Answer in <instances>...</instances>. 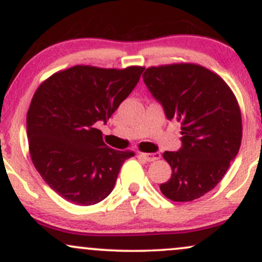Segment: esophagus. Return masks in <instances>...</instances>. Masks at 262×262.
<instances>
[{
  "instance_id": "34e87169",
  "label": "esophagus",
  "mask_w": 262,
  "mask_h": 262,
  "mask_svg": "<svg viewBox=\"0 0 262 262\" xmlns=\"http://www.w3.org/2000/svg\"><path fill=\"white\" fill-rule=\"evenodd\" d=\"M140 156L143 159H145L146 161L151 162V161H155L158 160V159H160V152H140Z\"/></svg>"
}]
</instances>
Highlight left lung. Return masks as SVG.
<instances>
[{"label": "left lung", "mask_w": 262, "mask_h": 262, "mask_svg": "<svg viewBox=\"0 0 262 262\" xmlns=\"http://www.w3.org/2000/svg\"><path fill=\"white\" fill-rule=\"evenodd\" d=\"M167 119L181 123L182 148L165 151L172 175L160 191L173 202H191L221 182L243 137L235 95L219 75L204 66L180 62L151 66L143 75Z\"/></svg>", "instance_id": "obj_1"}]
</instances>
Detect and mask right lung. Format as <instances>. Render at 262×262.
Here are the masks:
<instances>
[{
	"mask_svg": "<svg viewBox=\"0 0 262 262\" xmlns=\"http://www.w3.org/2000/svg\"><path fill=\"white\" fill-rule=\"evenodd\" d=\"M143 66L76 65L40 83L27 113L29 152L50 188L79 206L112 192L123 162L134 151L108 148L97 129L137 86Z\"/></svg>",
	"mask_w": 262,
	"mask_h": 262,
	"instance_id": "obj_1",
	"label": "right lung"
}]
</instances>
